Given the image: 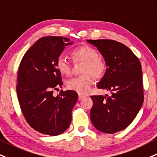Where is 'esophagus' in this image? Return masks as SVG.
I'll use <instances>...</instances> for the list:
<instances>
[{
    "label": "esophagus",
    "instance_id": "34e87169",
    "mask_svg": "<svg viewBox=\"0 0 157 157\" xmlns=\"http://www.w3.org/2000/svg\"><path fill=\"white\" fill-rule=\"evenodd\" d=\"M85 98V96L82 95V94H78V100H82L83 98Z\"/></svg>",
    "mask_w": 157,
    "mask_h": 157
}]
</instances>
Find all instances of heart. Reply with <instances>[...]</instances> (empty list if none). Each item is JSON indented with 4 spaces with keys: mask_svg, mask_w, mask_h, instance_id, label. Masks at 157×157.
Instances as JSON below:
<instances>
[{
    "mask_svg": "<svg viewBox=\"0 0 157 157\" xmlns=\"http://www.w3.org/2000/svg\"><path fill=\"white\" fill-rule=\"evenodd\" d=\"M71 57L74 61L84 63L82 73L86 74L69 79L67 82V88L80 94L88 93L93 84V78L90 74L100 78L105 71V62L98 57V52L95 49L89 46L75 48L71 52ZM57 67L62 74L67 75L71 73V64L65 56L60 55L57 58Z\"/></svg>",
    "mask_w": 157,
    "mask_h": 157,
    "instance_id": "heart-1",
    "label": "heart"
}]
</instances>
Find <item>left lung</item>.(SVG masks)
I'll list each match as a JSON object with an SVG mask.
<instances>
[{"instance_id":"obj_1","label":"left lung","mask_w":157,"mask_h":157,"mask_svg":"<svg viewBox=\"0 0 157 157\" xmlns=\"http://www.w3.org/2000/svg\"><path fill=\"white\" fill-rule=\"evenodd\" d=\"M105 62V74L98 88L111 96H92V124L100 132L113 134L132 123L144 103L142 67L138 58L124 44L113 40H87Z\"/></svg>"}]
</instances>
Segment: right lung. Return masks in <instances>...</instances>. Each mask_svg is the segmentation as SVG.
Returning a JSON list of instances; mask_svg holds the SVG:
<instances>
[{"mask_svg":"<svg viewBox=\"0 0 157 157\" xmlns=\"http://www.w3.org/2000/svg\"><path fill=\"white\" fill-rule=\"evenodd\" d=\"M74 43L60 36H45L25 54L19 67L17 97L23 115L35 130L55 136L68 128L78 94L72 90H54L63 86L57 58Z\"/></svg>","mask_w":157,"mask_h":157,"instance_id":"right-lung-1","label":"right lung"}]
</instances>
